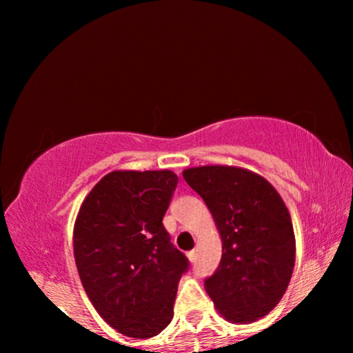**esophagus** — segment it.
Masks as SVG:
<instances>
[{"mask_svg":"<svg viewBox=\"0 0 353 353\" xmlns=\"http://www.w3.org/2000/svg\"><path fill=\"white\" fill-rule=\"evenodd\" d=\"M187 256H188L190 261H194L196 260V250H190V252L187 254Z\"/></svg>","mask_w":353,"mask_h":353,"instance_id":"1","label":"esophagus"}]
</instances>
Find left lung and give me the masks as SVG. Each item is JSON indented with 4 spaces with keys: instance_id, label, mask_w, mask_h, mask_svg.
<instances>
[{
    "instance_id": "left-lung-1",
    "label": "left lung",
    "mask_w": 353,
    "mask_h": 353,
    "mask_svg": "<svg viewBox=\"0 0 353 353\" xmlns=\"http://www.w3.org/2000/svg\"><path fill=\"white\" fill-rule=\"evenodd\" d=\"M204 199L223 240L218 270L205 290L227 321L248 324L268 314L288 288L296 241L288 208L261 176L235 166L183 171Z\"/></svg>"
}]
</instances>
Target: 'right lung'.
<instances>
[{
	"instance_id": "right-lung-1",
	"label": "right lung",
	"mask_w": 353,
	"mask_h": 353,
	"mask_svg": "<svg viewBox=\"0 0 353 353\" xmlns=\"http://www.w3.org/2000/svg\"><path fill=\"white\" fill-rule=\"evenodd\" d=\"M177 187L163 171H113L94 185L74 224V260L88 299L107 324L151 338L174 314L190 261L162 219Z\"/></svg>"
}]
</instances>
